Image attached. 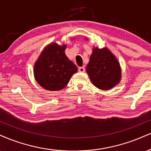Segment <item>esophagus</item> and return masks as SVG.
I'll return each mask as SVG.
<instances>
[{
	"mask_svg": "<svg viewBox=\"0 0 151 151\" xmlns=\"http://www.w3.org/2000/svg\"><path fill=\"white\" fill-rule=\"evenodd\" d=\"M78 70H79V72H83L85 71L84 67H80V68H79V69H78Z\"/></svg>",
	"mask_w": 151,
	"mask_h": 151,
	"instance_id": "esophagus-1",
	"label": "esophagus"
}]
</instances>
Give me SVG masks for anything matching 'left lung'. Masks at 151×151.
Here are the masks:
<instances>
[{"label": "left lung", "instance_id": "obj_1", "mask_svg": "<svg viewBox=\"0 0 151 151\" xmlns=\"http://www.w3.org/2000/svg\"><path fill=\"white\" fill-rule=\"evenodd\" d=\"M86 72L94 86L102 90L110 89L121 79L119 63L106 48L93 49Z\"/></svg>", "mask_w": 151, "mask_h": 151}]
</instances>
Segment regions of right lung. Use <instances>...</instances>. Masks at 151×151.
<instances>
[{"mask_svg":"<svg viewBox=\"0 0 151 151\" xmlns=\"http://www.w3.org/2000/svg\"><path fill=\"white\" fill-rule=\"evenodd\" d=\"M65 45L52 43L41 52L34 67L36 81L49 91H58L66 86L77 68L65 55Z\"/></svg>","mask_w":151,"mask_h":151,"instance_id":"add662e5","label":"right lung"}]
</instances>
